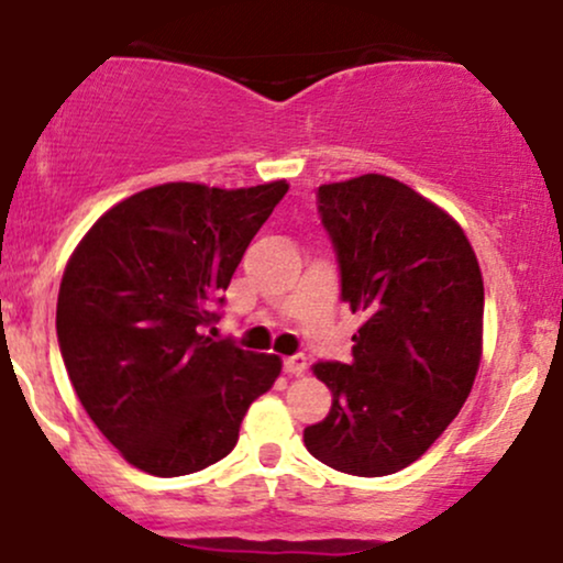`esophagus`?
Returning <instances> with one entry per match:
<instances>
[{
    "label": "esophagus",
    "instance_id": "34e87169",
    "mask_svg": "<svg viewBox=\"0 0 563 563\" xmlns=\"http://www.w3.org/2000/svg\"><path fill=\"white\" fill-rule=\"evenodd\" d=\"M286 373H290V376H303L307 373V357L303 354H290L286 360Z\"/></svg>",
    "mask_w": 563,
    "mask_h": 563
}]
</instances>
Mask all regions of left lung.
Here are the masks:
<instances>
[{
  "mask_svg": "<svg viewBox=\"0 0 563 563\" xmlns=\"http://www.w3.org/2000/svg\"><path fill=\"white\" fill-rule=\"evenodd\" d=\"M341 299L365 322L352 363H318L331 412L303 429L320 463L397 474L461 412L482 360L484 283L466 232L412 187L363 174L318 187Z\"/></svg>",
  "mask_w": 563,
  "mask_h": 563,
  "instance_id": "obj_1",
  "label": "left lung"
}]
</instances>
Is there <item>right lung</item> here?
Segmentation results:
<instances>
[{"label": "right lung", "instance_id": "right-lung-1", "mask_svg": "<svg viewBox=\"0 0 563 563\" xmlns=\"http://www.w3.org/2000/svg\"><path fill=\"white\" fill-rule=\"evenodd\" d=\"M288 185L147 187L84 235L57 294V344L76 397L132 466L185 476L235 448L280 376L277 354L214 341L232 273Z\"/></svg>", "mask_w": 563, "mask_h": 563}]
</instances>
